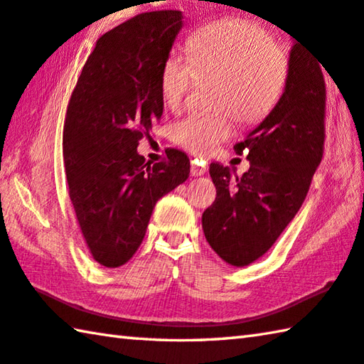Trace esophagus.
Here are the masks:
<instances>
[{
    "label": "esophagus",
    "instance_id": "34e87169",
    "mask_svg": "<svg viewBox=\"0 0 364 364\" xmlns=\"http://www.w3.org/2000/svg\"><path fill=\"white\" fill-rule=\"evenodd\" d=\"M190 172H192V176L200 177V176H205L206 168L198 161H192V168H190Z\"/></svg>",
    "mask_w": 364,
    "mask_h": 364
}]
</instances>
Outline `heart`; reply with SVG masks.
Listing matches in <instances>:
<instances>
[{"label": "heart", "mask_w": 364, "mask_h": 364, "mask_svg": "<svg viewBox=\"0 0 364 364\" xmlns=\"http://www.w3.org/2000/svg\"><path fill=\"white\" fill-rule=\"evenodd\" d=\"M187 49L188 57L172 53L161 68V95L172 110L196 78L215 80L213 107L251 127L269 117L288 86L289 48L252 22L228 18L205 25L190 36ZM225 112L190 113L171 124V139L195 155H208L232 137Z\"/></svg>", "instance_id": "1"}]
</instances>
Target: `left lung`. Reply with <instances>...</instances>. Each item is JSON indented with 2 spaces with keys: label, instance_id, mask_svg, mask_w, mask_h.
<instances>
[{
  "label": "left lung",
  "instance_id": "obj_1",
  "mask_svg": "<svg viewBox=\"0 0 364 364\" xmlns=\"http://www.w3.org/2000/svg\"><path fill=\"white\" fill-rule=\"evenodd\" d=\"M321 67L294 43L282 99L233 146L238 155L245 153L250 169L232 177L228 166H209L218 196L203 213V232L227 264L245 267L262 257L309 193L324 149L326 87Z\"/></svg>",
  "mask_w": 364,
  "mask_h": 364
}]
</instances>
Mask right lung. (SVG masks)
Masks as SVG:
<instances>
[{
    "label": "right lung",
    "mask_w": 364,
    "mask_h": 364,
    "mask_svg": "<svg viewBox=\"0 0 364 364\" xmlns=\"http://www.w3.org/2000/svg\"><path fill=\"white\" fill-rule=\"evenodd\" d=\"M181 11H153L102 35L82 67L63 124V164L92 259L114 269L139 250L156 201L186 182L190 159L168 149L151 164L139 140L163 114L159 78Z\"/></svg>",
    "instance_id": "add662e5"
}]
</instances>
